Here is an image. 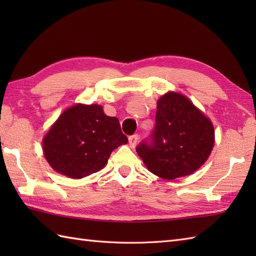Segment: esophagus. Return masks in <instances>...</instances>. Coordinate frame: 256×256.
I'll use <instances>...</instances> for the list:
<instances>
[{
  "label": "esophagus",
  "mask_w": 256,
  "mask_h": 256,
  "mask_svg": "<svg viewBox=\"0 0 256 256\" xmlns=\"http://www.w3.org/2000/svg\"><path fill=\"white\" fill-rule=\"evenodd\" d=\"M138 135H133V136H130V138H128L130 148H134L135 146L138 145Z\"/></svg>",
  "instance_id": "1"
}]
</instances>
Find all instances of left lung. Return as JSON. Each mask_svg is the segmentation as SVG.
Returning a JSON list of instances; mask_svg holds the SVG:
<instances>
[{
  "label": "left lung",
  "instance_id": "1",
  "mask_svg": "<svg viewBox=\"0 0 256 256\" xmlns=\"http://www.w3.org/2000/svg\"><path fill=\"white\" fill-rule=\"evenodd\" d=\"M152 143L136 152L146 168L166 180L189 176L202 166L214 148L211 120L189 98L168 91L157 100Z\"/></svg>",
  "mask_w": 256,
  "mask_h": 256
}]
</instances>
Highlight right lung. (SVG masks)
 <instances>
[{
	"instance_id": "add662e5",
	"label": "right lung",
	"mask_w": 256,
	"mask_h": 256,
	"mask_svg": "<svg viewBox=\"0 0 256 256\" xmlns=\"http://www.w3.org/2000/svg\"><path fill=\"white\" fill-rule=\"evenodd\" d=\"M116 118L100 104H76L58 116L42 138V153L54 170L81 179L101 170L120 145L126 144Z\"/></svg>"
}]
</instances>
